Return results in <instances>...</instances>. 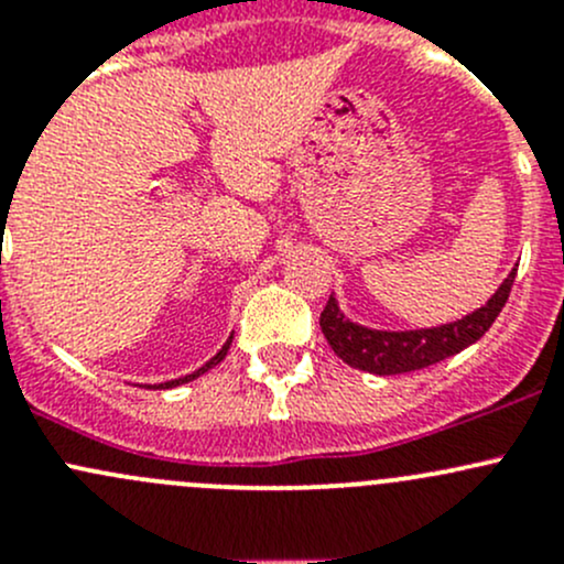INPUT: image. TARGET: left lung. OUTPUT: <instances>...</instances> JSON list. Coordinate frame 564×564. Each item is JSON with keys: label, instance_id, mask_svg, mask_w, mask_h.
I'll list each match as a JSON object with an SVG mask.
<instances>
[{"label": "left lung", "instance_id": "8db88e82", "mask_svg": "<svg viewBox=\"0 0 564 564\" xmlns=\"http://www.w3.org/2000/svg\"><path fill=\"white\" fill-rule=\"evenodd\" d=\"M513 281L516 270L505 278L502 286L491 294V300L482 308L471 311L458 322L440 324V327L398 329V333L395 329L362 327V324H355L344 316L335 297L327 300L318 324H322L327 344L333 346V351L346 366L377 373V377L420 371V368L447 360V357L458 355L466 346L480 340L488 333V327L497 322V316L502 314Z\"/></svg>", "mask_w": 564, "mask_h": 564}]
</instances>
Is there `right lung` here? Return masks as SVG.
<instances>
[{"instance_id":"add662e5","label":"right lung","mask_w":564,"mask_h":564,"mask_svg":"<svg viewBox=\"0 0 564 564\" xmlns=\"http://www.w3.org/2000/svg\"><path fill=\"white\" fill-rule=\"evenodd\" d=\"M229 346H231V338H229V340H226V344H224V349H220V351H218V355H215V357H213V360H209V362H204V366H202V368H198V371L187 373V377H182V379H172V382H163V384H158V388H161V390H166V388H176V384H185V382H193V379H196V377H202V373H207V371H209V368H213V366H218V362H220V360H224V357H226V351H229Z\"/></svg>"}]
</instances>
